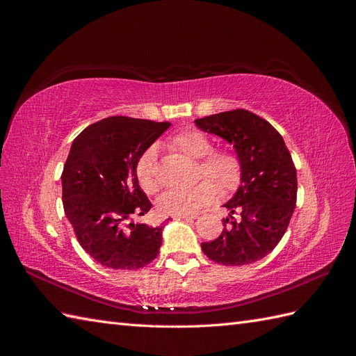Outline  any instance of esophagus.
Here are the masks:
<instances>
[{
	"label": "esophagus",
	"mask_w": 356,
	"mask_h": 356,
	"mask_svg": "<svg viewBox=\"0 0 356 356\" xmlns=\"http://www.w3.org/2000/svg\"><path fill=\"white\" fill-rule=\"evenodd\" d=\"M197 217V215H174V220H187V221H190V220H195Z\"/></svg>",
	"instance_id": "esophagus-1"
}]
</instances>
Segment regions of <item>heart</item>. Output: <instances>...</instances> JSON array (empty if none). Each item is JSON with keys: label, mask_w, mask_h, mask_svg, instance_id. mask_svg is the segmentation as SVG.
I'll use <instances>...</instances> for the list:
<instances>
[{"label": "heart", "mask_w": 356, "mask_h": 356, "mask_svg": "<svg viewBox=\"0 0 356 356\" xmlns=\"http://www.w3.org/2000/svg\"><path fill=\"white\" fill-rule=\"evenodd\" d=\"M170 147L191 159H202L199 178H203L190 188L168 190L157 199V209L163 215H191L208 207L220 195L233 191L242 177V161L229 149L212 152L211 139L196 129L181 131L170 138ZM136 178L145 193L159 190L156 169V153L148 149L136 163Z\"/></svg>", "instance_id": "b5f03b06"}]
</instances>
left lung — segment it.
<instances>
[{
    "instance_id": "8db88e82",
    "label": "left lung",
    "mask_w": 356,
    "mask_h": 356,
    "mask_svg": "<svg viewBox=\"0 0 356 356\" xmlns=\"http://www.w3.org/2000/svg\"><path fill=\"white\" fill-rule=\"evenodd\" d=\"M203 132L233 145L242 161L241 186L224 203L230 211L224 230L202 251L224 266H243L261 260L285 234L297 200V170L276 129L246 110L212 114L195 120ZM233 213L240 218L234 220Z\"/></svg>"
}]
</instances>
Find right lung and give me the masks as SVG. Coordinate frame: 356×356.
Returning <instances> with one entry per match:
<instances>
[{"label":"right lung","mask_w":356,"mask_h":356,"mask_svg":"<svg viewBox=\"0 0 356 356\" xmlns=\"http://www.w3.org/2000/svg\"><path fill=\"white\" fill-rule=\"evenodd\" d=\"M169 126L115 115L74 139L62 172L63 209L83 250L105 267L135 270L159 254L163 227L131 218L152 209L138 184V160Z\"/></svg>","instance_id":"1"}]
</instances>
